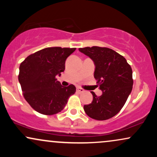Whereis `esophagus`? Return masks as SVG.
I'll list each match as a JSON object with an SVG mask.
<instances>
[{
    "label": "esophagus",
    "mask_w": 157,
    "mask_h": 157,
    "mask_svg": "<svg viewBox=\"0 0 157 157\" xmlns=\"http://www.w3.org/2000/svg\"><path fill=\"white\" fill-rule=\"evenodd\" d=\"M77 91L78 93H83L84 92V89H81V88H77Z\"/></svg>",
    "instance_id": "1"
}]
</instances>
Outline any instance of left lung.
<instances>
[{"label":"left lung","instance_id":"obj_1","mask_svg":"<svg viewBox=\"0 0 157 157\" xmlns=\"http://www.w3.org/2000/svg\"><path fill=\"white\" fill-rule=\"evenodd\" d=\"M94 62V78L101 96L94 92L93 101L85 105V112L91 118L105 120L118 113L132 91V69L123 56L109 48L92 46L79 48Z\"/></svg>","mask_w":157,"mask_h":157}]
</instances>
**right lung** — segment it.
<instances>
[{"instance_id":"obj_1","label":"right lung","mask_w":157,"mask_h":157,"mask_svg":"<svg viewBox=\"0 0 157 157\" xmlns=\"http://www.w3.org/2000/svg\"><path fill=\"white\" fill-rule=\"evenodd\" d=\"M76 48L49 47L29 55L20 65L18 80L30 106L44 115L60 112L76 91L72 84L61 86L56 76L64 71L66 58Z\"/></svg>"}]
</instances>
